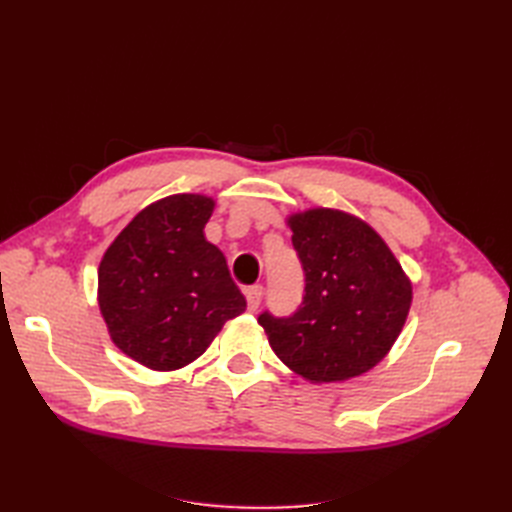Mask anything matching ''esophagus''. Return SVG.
Masks as SVG:
<instances>
[{"instance_id": "esophagus-1", "label": "esophagus", "mask_w": 512, "mask_h": 512, "mask_svg": "<svg viewBox=\"0 0 512 512\" xmlns=\"http://www.w3.org/2000/svg\"><path fill=\"white\" fill-rule=\"evenodd\" d=\"M245 299H247V309H250V312H256L262 299V286L254 284L250 288H245Z\"/></svg>"}]
</instances>
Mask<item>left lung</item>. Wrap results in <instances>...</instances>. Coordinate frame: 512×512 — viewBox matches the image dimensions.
Returning a JSON list of instances; mask_svg holds the SVG:
<instances>
[{"instance_id":"obj_1","label":"left lung","mask_w":512,"mask_h":512,"mask_svg":"<svg viewBox=\"0 0 512 512\" xmlns=\"http://www.w3.org/2000/svg\"><path fill=\"white\" fill-rule=\"evenodd\" d=\"M305 271L297 312L258 316L286 367L322 384L376 367L404 329L412 282L378 232L356 215L314 207L288 215Z\"/></svg>"}]
</instances>
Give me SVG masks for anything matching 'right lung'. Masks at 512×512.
<instances>
[{
	"mask_svg": "<svg viewBox=\"0 0 512 512\" xmlns=\"http://www.w3.org/2000/svg\"><path fill=\"white\" fill-rule=\"evenodd\" d=\"M215 200L173 194L138 211L98 267V305L113 344L153 371L196 361L245 312L224 254L205 239Z\"/></svg>",
	"mask_w": 512,
	"mask_h": 512,
	"instance_id": "1",
	"label": "right lung"
}]
</instances>
